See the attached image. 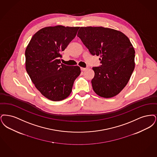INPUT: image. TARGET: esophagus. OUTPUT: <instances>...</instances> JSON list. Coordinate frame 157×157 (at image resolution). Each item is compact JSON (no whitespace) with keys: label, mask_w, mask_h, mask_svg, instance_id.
I'll list each match as a JSON object with an SVG mask.
<instances>
[{"label":"esophagus","mask_w":157,"mask_h":157,"mask_svg":"<svg viewBox=\"0 0 157 157\" xmlns=\"http://www.w3.org/2000/svg\"><path fill=\"white\" fill-rule=\"evenodd\" d=\"M87 69V68H84V67H81V70H82V71H86Z\"/></svg>","instance_id":"1"}]
</instances>
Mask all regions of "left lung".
Instances as JSON below:
<instances>
[{
  "label": "left lung",
  "instance_id": "8db88e82",
  "mask_svg": "<svg viewBox=\"0 0 157 157\" xmlns=\"http://www.w3.org/2000/svg\"><path fill=\"white\" fill-rule=\"evenodd\" d=\"M93 55L100 56L99 67H94L91 80L97 95L111 98L117 95L130 80L135 67V50L122 32L103 27H81L77 34Z\"/></svg>",
  "mask_w": 157,
  "mask_h": 157
}]
</instances>
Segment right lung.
<instances>
[{
    "mask_svg": "<svg viewBox=\"0 0 157 157\" xmlns=\"http://www.w3.org/2000/svg\"><path fill=\"white\" fill-rule=\"evenodd\" d=\"M80 27L56 26L43 28L31 39L25 51L26 69L43 96L52 101H61L72 91L78 66L61 63V53L75 38Z\"/></svg>",
    "mask_w": 157,
    "mask_h": 157,
    "instance_id": "1",
    "label": "right lung"
}]
</instances>
